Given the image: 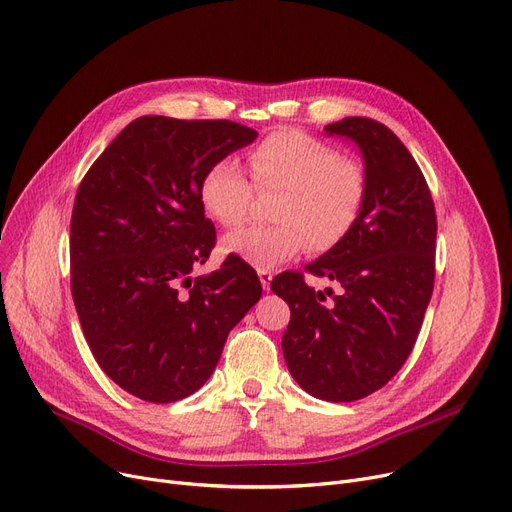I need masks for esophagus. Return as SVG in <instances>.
<instances>
[{
  "instance_id": "1",
  "label": "esophagus",
  "mask_w": 512,
  "mask_h": 512,
  "mask_svg": "<svg viewBox=\"0 0 512 512\" xmlns=\"http://www.w3.org/2000/svg\"><path fill=\"white\" fill-rule=\"evenodd\" d=\"M257 274H259V280H261V286H263V290H270V284H272V278H274V274H272L270 270H257Z\"/></svg>"
}]
</instances>
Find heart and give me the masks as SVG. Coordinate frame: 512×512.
Returning a JSON list of instances; mask_svg holds the SVG:
<instances>
[{"label":"heart","instance_id":"b5f03b06","mask_svg":"<svg viewBox=\"0 0 512 512\" xmlns=\"http://www.w3.org/2000/svg\"><path fill=\"white\" fill-rule=\"evenodd\" d=\"M252 186L232 155L213 159L199 180V203L224 228L249 220L255 188L280 191L272 226H255L228 234L224 251L257 270H270L301 253L307 242L326 253L351 234L367 197V172L359 159L342 155L332 143L303 130H276L249 153Z\"/></svg>","mask_w":512,"mask_h":512}]
</instances>
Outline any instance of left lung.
Wrapping results in <instances>:
<instances>
[{
	"mask_svg": "<svg viewBox=\"0 0 512 512\" xmlns=\"http://www.w3.org/2000/svg\"><path fill=\"white\" fill-rule=\"evenodd\" d=\"M326 132L353 139L365 159L367 197L338 247L305 270L340 284L315 292L301 272L272 290L290 307L282 336L292 378L311 396L351 402L386 386L409 359L436 280V207L409 149L378 120L344 118Z\"/></svg>",
	"mask_w": 512,
	"mask_h": 512,
	"instance_id": "left-lung-1",
	"label": "left lung"
}]
</instances>
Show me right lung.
<instances>
[{
    "instance_id": "add662e5",
    "label": "right lung",
    "mask_w": 512,
    "mask_h": 512,
    "mask_svg": "<svg viewBox=\"0 0 512 512\" xmlns=\"http://www.w3.org/2000/svg\"><path fill=\"white\" fill-rule=\"evenodd\" d=\"M257 139L230 120H132L80 182L70 220V288L99 367L147 402L197 392L230 330L261 297L249 263L228 255L193 278L215 245L199 203L213 159Z\"/></svg>"
}]
</instances>
